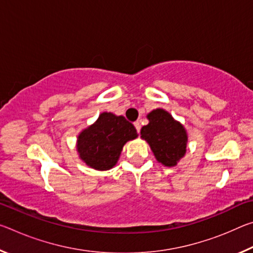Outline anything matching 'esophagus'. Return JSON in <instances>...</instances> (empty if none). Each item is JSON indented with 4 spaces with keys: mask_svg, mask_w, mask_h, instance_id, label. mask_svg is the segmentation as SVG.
Segmentation results:
<instances>
[{
    "mask_svg": "<svg viewBox=\"0 0 253 253\" xmlns=\"http://www.w3.org/2000/svg\"><path fill=\"white\" fill-rule=\"evenodd\" d=\"M134 125H135V128H136V130L137 131H140V123L139 122H136L135 124H134Z\"/></svg>",
    "mask_w": 253,
    "mask_h": 253,
    "instance_id": "esophagus-1",
    "label": "esophagus"
}]
</instances>
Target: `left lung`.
Returning <instances> with one entry per match:
<instances>
[{"label": "left lung", "mask_w": 253, "mask_h": 253, "mask_svg": "<svg viewBox=\"0 0 253 253\" xmlns=\"http://www.w3.org/2000/svg\"><path fill=\"white\" fill-rule=\"evenodd\" d=\"M147 118L149 123L142 127L140 137L149 144L158 162L169 168L175 166L186 152L185 128L161 108L151 111Z\"/></svg>", "instance_id": "8db88e82"}]
</instances>
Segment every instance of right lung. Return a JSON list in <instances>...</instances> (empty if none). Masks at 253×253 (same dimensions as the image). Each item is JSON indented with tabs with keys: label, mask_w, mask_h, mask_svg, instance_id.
Wrapping results in <instances>:
<instances>
[{
	"label": "right lung",
	"mask_w": 253,
	"mask_h": 253,
	"mask_svg": "<svg viewBox=\"0 0 253 253\" xmlns=\"http://www.w3.org/2000/svg\"><path fill=\"white\" fill-rule=\"evenodd\" d=\"M137 136L136 128L125 117L102 113L95 124L80 132L77 151L91 169L107 170L116 165L124 145Z\"/></svg>",
	"instance_id": "1"
}]
</instances>
